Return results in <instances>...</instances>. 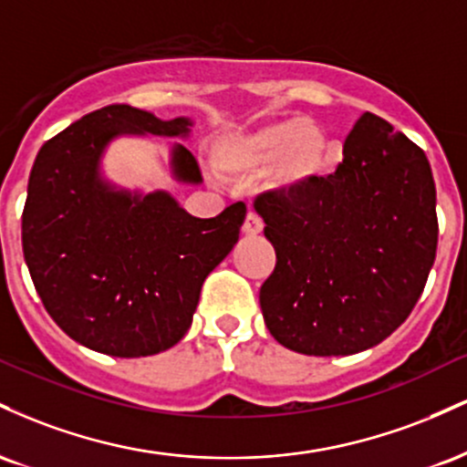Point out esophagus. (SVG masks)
Wrapping results in <instances>:
<instances>
[{
  "mask_svg": "<svg viewBox=\"0 0 467 467\" xmlns=\"http://www.w3.org/2000/svg\"><path fill=\"white\" fill-rule=\"evenodd\" d=\"M241 233H244L245 237H256V234L264 233V219L256 215V213H248L244 226H241Z\"/></svg>",
  "mask_w": 467,
  "mask_h": 467,
  "instance_id": "1",
  "label": "esophagus"
}]
</instances>
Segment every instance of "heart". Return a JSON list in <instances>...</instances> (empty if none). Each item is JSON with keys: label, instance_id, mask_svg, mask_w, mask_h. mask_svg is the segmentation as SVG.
Returning <instances> with one entry per match:
<instances>
[{"label": "heart", "instance_id": "1", "mask_svg": "<svg viewBox=\"0 0 467 467\" xmlns=\"http://www.w3.org/2000/svg\"><path fill=\"white\" fill-rule=\"evenodd\" d=\"M213 160L226 175H252L272 169L275 186L296 191L318 178L329 160V138L312 120L275 118L250 131L219 138Z\"/></svg>", "mask_w": 467, "mask_h": 467}]
</instances>
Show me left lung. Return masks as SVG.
<instances>
[{
  "label": "left lung",
  "instance_id": "obj_1",
  "mask_svg": "<svg viewBox=\"0 0 467 467\" xmlns=\"http://www.w3.org/2000/svg\"><path fill=\"white\" fill-rule=\"evenodd\" d=\"M276 250L259 303L276 342L305 356L371 349L409 318L437 254L426 153L364 114L327 178L254 202Z\"/></svg>",
  "mask_w": 467,
  "mask_h": 467
}]
</instances>
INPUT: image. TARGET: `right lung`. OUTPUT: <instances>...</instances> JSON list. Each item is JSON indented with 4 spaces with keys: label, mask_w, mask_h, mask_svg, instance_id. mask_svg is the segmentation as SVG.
Returning a JSON list of instances; mask_svg holds the SVG:
<instances>
[{
    "label": "right lung",
    "mask_w": 467,
    "mask_h": 467,
    "mask_svg": "<svg viewBox=\"0 0 467 467\" xmlns=\"http://www.w3.org/2000/svg\"><path fill=\"white\" fill-rule=\"evenodd\" d=\"M189 118L160 120L107 105L69 125L36 153L21 245L52 320L88 349L140 358L171 349L192 323L206 276L239 239L245 203L192 217L166 191L116 189L100 160L118 136L186 138ZM173 178L200 184L197 160L171 149Z\"/></svg>",
    "instance_id": "right-lung-1"
}]
</instances>
